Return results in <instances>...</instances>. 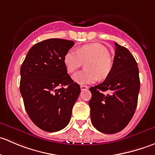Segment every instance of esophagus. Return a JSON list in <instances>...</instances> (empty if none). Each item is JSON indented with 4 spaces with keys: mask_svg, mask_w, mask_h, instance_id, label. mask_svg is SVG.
Returning <instances> with one entry per match:
<instances>
[{
    "mask_svg": "<svg viewBox=\"0 0 155 155\" xmlns=\"http://www.w3.org/2000/svg\"><path fill=\"white\" fill-rule=\"evenodd\" d=\"M80 88L82 91H85V90H87V89H88V87L86 86V85H81Z\"/></svg>",
    "mask_w": 155,
    "mask_h": 155,
    "instance_id": "obj_1",
    "label": "esophagus"
}]
</instances>
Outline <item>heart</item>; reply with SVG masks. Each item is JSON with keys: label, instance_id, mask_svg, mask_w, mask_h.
Masks as SVG:
<instances>
[{"label": "heart", "instance_id": "heart-1", "mask_svg": "<svg viewBox=\"0 0 155 155\" xmlns=\"http://www.w3.org/2000/svg\"><path fill=\"white\" fill-rule=\"evenodd\" d=\"M107 47L97 43H87L79 46L76 50L70 49L65 54L64 64L68 73H73L82 65L83 61L88 60L87 70H81L73 76V79L80 85H87L104 79L110 73L112 62L109 57Z\"/></svg>", "mask_w": 155, "mask_h": 155}]
</instances>
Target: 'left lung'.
<instances>
[{"label":"left lung","instance_id":"left-lung-1","mask_svg":"<svg viewBox=\"0 0 155 155\" xmlns=\"http://www.w3.org/2000/svg\"><path fill=\"white\" fill-rule=\"evenodd\" d=\"M112 70L104 82L90 87L91 120L104 134H112L124 129L132 118L138 101L140 82L139 69L127 48L115 43ZM108 91L105 95L103 92Z\"/></svg>","mask_w":155,"mask_h":155}]
</instances>
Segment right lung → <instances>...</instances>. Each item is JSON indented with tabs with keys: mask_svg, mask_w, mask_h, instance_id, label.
Listing matches in <instances>:
<instances>
[{
	"mask_svg": "<svg viewBox=\"0 0 155 155\" xmlns=\"http://www.w3.org/2000/svg\"><path fill=\"white\" fill-rule=\"evenodd\" d=\"M73 45L63 39L43 40L30 48L21 64L20 92L25 110L31 121L47 132L68 125L80 93V86L73 82L64 64Z\"/></svg>",
	"mask_w": 155,
	"mask_h": 155,
	"instance_id": "obj_1",
	"label": "right lung"
}]
</instances>
